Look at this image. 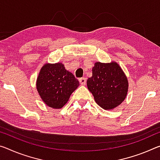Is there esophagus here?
I'll return each instance as SVG.
<instances>
[{"instance_id": "34e87169", "label": "esophagus", "mask_w": 160, "mask_h": 160, "mask_svg": "<svg viewBox=\"0 0 160 160\" xmlns=\"http://www.w3.org/2000/svg\"><path fill=\"white\" fill-rule=\"evenodd\" d=\"M79 82L81 85H85V83H86V79L85 78H81L79 79Z\"/></svg>"}]
</instances>
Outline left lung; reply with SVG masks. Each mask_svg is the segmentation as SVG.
Returning a JSON list of instances; mask_svg holds the SVG:
<instances>
[{"instance_id": "1", "label": "left lung", "mask_w": 160, "mask_h": 160, "mask_svg": "<svg viewBox=\"0 0 160 160\" xmlns=\"http://www.w3.org/2000/svg\"><path fill=\"white\" fill-rule=\"evenodd\" d=\"M92 75L87 80L88 88L96 103L104 110H113L125 100L129 83L118 63L96 62Z\"/></svg>"}]
</instances>
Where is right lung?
<instances>
[{"label":"right lung","mask_w":160,"mask_h":160,"mask_svg":"<svg viewBox=\"0 0 160 160\" xmlns=\"http://www.w3.org/2000/svg\"><path fill=\"white\" fill-rule=\"evenodd\" d=\"M79 82L62 62L45 63L40 70L36 88L40 98L47 106L60 109L79 86Z\"/></svg>","instance_id":"add662e5"}]
</instances>
